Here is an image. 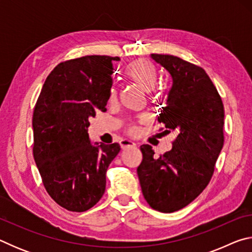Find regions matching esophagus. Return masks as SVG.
<instances>
[{"instance_id":"esophagus-1","label":"esophagus","mask_w":252,"mask_h":252,"mask_svg":"<svg viewBox=\"0 0 252 252\" xmlns=\"http://www.w3.org/2000/svg\"><path fill=\"white\" fill-rule=\"evenodd\" d=\"M120 146H121V148L123 149V150H126V149H127V148H134L136 144L133 141H131V140L123 139V140H121V141H120Z\"/></svg>"}]
</instances>
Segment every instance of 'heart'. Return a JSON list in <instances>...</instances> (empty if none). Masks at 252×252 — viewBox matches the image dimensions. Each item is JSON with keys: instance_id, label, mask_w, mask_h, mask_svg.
Segmentation results:
<instances>
[{"instance_id": "heart-1", "label": "heart", "mask_w": 252, "mask_h": 252, "mask_svg": "<svg viewBox=\"0 0 252 252\" xmlns=\"http://www.w3.org/2000/svg\"><path fill=\"white\" fill-rule=\"evenodd\" d=\"M125 75L132 82L135 83L144 92H151L157 83V70L151 62L146 60H138L131 62L125 69ZM117 90L112 88L110 90V101L116 100ZM130 134H134L136 127L131 126L127 127Z\"/></svg>"}]
</instances>
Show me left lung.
<instances>
[{"mask_svg":"<svg viewBox=\"0 0 252 252\" xmlns=\"http://www.w3.org/2000/svg\"><path fill=\"white\" fill-rule=\"evenodd\" d=\"M172 78L167 103L158 121L164 134L176 132L172 149L155 157L149 144L138 177L144 199L155 210H180L210 182L223 147L224 108L218 90L202 67L174 55L151 54Z\"/></svg>","mask_w":252,"mask_h":252,"instance_id":"1","label":"left lung"}]
</instances>
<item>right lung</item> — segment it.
I'll list each match as a JSON object with an SVG mask.
<instances>
[{"instance_id": "obj_1", "label": "right lung", "mask_w": 252, "mask_h": 252, "mask_svg": "<svg viewBox=\"0 0 252 252\" xmlns=\"http://www.w3.org/2000/svg\"><path fill=\"white\" fill-rule=\"evenodd\" d=\"M118 57L67 60L46 78L33 111V157L46 192L59 206L83 212L99 202L119 143H90L89 119L105 111Z\"/></svg>"}]
</instances>
